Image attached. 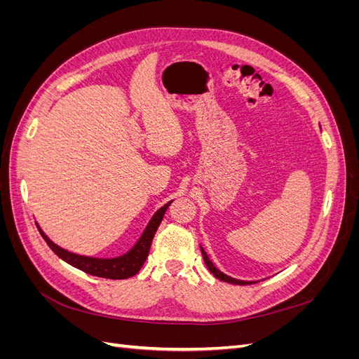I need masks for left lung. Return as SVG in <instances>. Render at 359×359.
I'll list each match as a JSON object with an SVG mask.
<instances>
[{"label": "left lung", "instance_id": "left-lung-1", "mask_svg": "<svg viewBox=\"0 0 359 359\" xmlns=\"http://www.w3.org/2000/svg\"><path fill=\"white\" fill-rule=\"evenodd\" d=\"M201 252H202V257H203V260H205V265H206V268L210 269V273L215 277V278H219V280H222V281H226V283H232V285H253V283H257V281H244V280H238V278H233V277H229V276H226L224 273H222V271L219 269V268H215L214 266V264L211 262L210 260V257H208V255H206V252L203 250V247H201Z\"/></svg>", "mask_w": 359, "mask_h": 359}]
</instances>
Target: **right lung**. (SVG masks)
Returning a JSON list of instances; mask_svg holds the SVG:
<instances>
[{
  "mask_svg": "<svg viewBox=\"0 0 359 359\" xmlns=\"http://www.w3.org/2000/svg\"><path fill=\"white\" fill-rule=\"evenodd\" d=\"M172 203L168 202L166 205H163L160 210L156 211V214L151 217L149 223L147 224L145 231L140 235L137 243L128 250L127 253L118 256V257H109V259H103V257H91V256H82V255H76L69 252L66 248H61L55 243H52L48 235L40 229L39 232L41 233L43 240L46 241V244L50 247V250L55 253L60 259H62L64 262H67L69 265L78 268L86 274H91L95 277H103V278H112V280H124L133 277L135 274L139 273V269L142 268L145 264V260L149 253V247L151 243H153V238L158 229V226L163 220V215H165L168 206Z\"/></svg>",
  "mask_w": 359,
  "mask_h": 359,
  "instance_id": "add662e5",
  "label": "right lung"
}]
</instances>
